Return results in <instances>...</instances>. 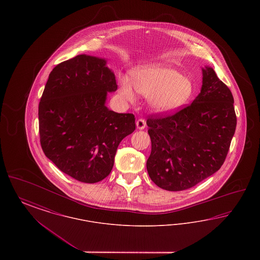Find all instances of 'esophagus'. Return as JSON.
I'll return each instance as SVG.
<instances>
[{
    "mask_svg": "<svg viewBox=\"0 0 260 260\" xmlns=\"http://www.w3.org/2000/svg\"><path fill=\"white\" fill-rule=\"evenodd\" d=\"M136 126H137V128H139V129L145 128V126H146V121H145L144 119H138V120L136 121Z\"/></svg>",
    "mask_w": 260,
    "mask_h": 260,
    "instance_id": "34e87169",
    "label": "esophagus"
}]
</instances>
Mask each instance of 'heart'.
I'll return each instance as SVG.
<instances>
[{"label":"heart","instance_id":"b5f03b06","mask_svg":"<svg viewBox=\"0 0 260 260\" xmlns=\"http://www.w3.org/2000/svg\"><path fill=\"white\" fill-rule=\"evenodd\" d=\"M132 83L136 91L152 96L151 104L158 111L171 112L186 104L194 93L192 81L180 72L165 65L148 66L133 73ZM127 78L120 82V93L134 101L136 92Z\"/></svg>","mask_w":260,"mask_h":260}]
</instances>
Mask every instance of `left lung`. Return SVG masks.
I'll list each match as a JSON object with an SVG mask.
<instances>
[{"label":"left lung","mask_w":260,"mask_h":260,"mask_svg":"<svg viewBox=\"0 0 260 260\" xmlns=\"http://www.w3.org/2000/svg\"><path fill=\"white\" fill-rule=\"evenodd\" d=\"M146 124L151 180L168 191L186 190L225 161L237 124L234 99L213 69L206 67L201 92L190 105L173 114H152Z\"/></svg>","instance_id":"1"}]
</instances>
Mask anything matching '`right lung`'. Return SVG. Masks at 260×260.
Instances as JSON below:
<instances>
[{
	"instance_id": "1",
	"label": "right lung",
	"mask_w": 260,
	"mask_h": 260,
	"mask_svg": "<svg viewBox=\"0 0 260 260\" xmlns=\"http://www.w3.org/2000/svg\"><path fill=\"white\" fill-rule=\"evenodd\" d=\"M102 58L80 54L57 64L39 103L40 142L45 155L76 180L95 183L111 173L117 148L136 129L132 113L105 106L117 89Z\"/></svg>"
}]
</instances>
